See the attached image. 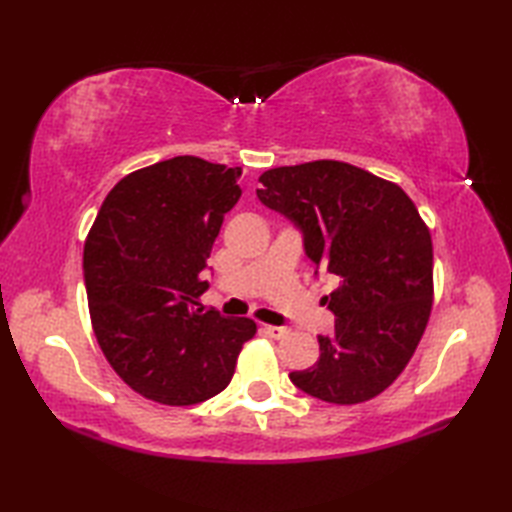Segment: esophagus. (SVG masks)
Returning a JSON list of instances; mask_svg holds the SVG:
<instances>
[{
    "mask_svg": "<svg viewBox=\"0 0 512 512\" xmlns=\"http://www.w3.org/2000/svg\"><path fill=\"white\" fill-rule=\"evenodd\" d=\"M262 330L270 336V339H284L288 334V328H284V325H264Z\"/></svg>",
    "mask_w": 512,
    "mask_h": 512,
    "instance_id": "obj_1",
    "label": "esophagus"
}]
</instances>
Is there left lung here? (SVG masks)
<instances>
[{"label":"left lung","instance_id":"8db88e82","mask_svg":"<svg viewBox=\"0 0 512 512\" xmlns=\"http://www.w3.org/2000/svg\"><path fill=\"white\" fill-rule=\"evenodd\" d=\"M259 182V202L299 228L314 266L339 277L325 297L334 332L317 336L319 361L290 380L334 405L378 396L407 367L431 314L433 246L416 204L339 160L268 169Z\"/></svg>","mask_w":512,"mask_h":512}]
</instances>
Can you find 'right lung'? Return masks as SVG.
Instances as JSON below:
<instances>
[{"label":"right lung","instance_id":"add662e5","mask_svg":"<svg viewBox=\"0 0 512 512\" xmlns=\"http://www.w3.org/2000/svg\"><path fill=\"white\" fill-rule=\"evenodd\" d=\"M242 169L195 156L129 173L107 193L83 248L96 341L140 396L184 407L231 383L246 317L204 308L202 279L224 213L242 195Z\"/></svg>","mask_w":512,"mask_h":512}]
</instances>
